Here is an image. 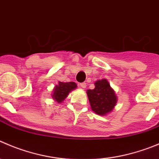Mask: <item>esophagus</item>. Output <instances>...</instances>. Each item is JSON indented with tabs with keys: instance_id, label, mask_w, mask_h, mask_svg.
Returning <instances> with one entry per match:
<instances>
[{
	"instance_id": "esophagus-1",
	"label": "esophagus",
	"mask_w": 159,
	"mask_h": 159,
	"mask_svg": "<svg viewBox=\"0 0 159 159\" xmlns=\"http://www.w3.org/2000/svg\"><path fill=\"white\" fill-rule=\"evenodd\" d=\"M80 87H82V88L85 89L86 87H87V84H86L85 82H84V83H80Z\"/></svg>"
}]
</instances>
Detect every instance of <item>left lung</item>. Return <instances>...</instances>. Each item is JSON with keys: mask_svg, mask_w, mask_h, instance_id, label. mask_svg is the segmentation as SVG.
<instances>
[{"mask_svg": "<svg viewBox=\"0 0 159 159\" xmlns=\"http://www.w3.org/2000/svg\"><path fill=\"white\" fill-rule=\"evenodd\" d=\"M94 85V89L87 91L91 109L96 114L105 116L115 108L117 103V97L105 79L96 81Z\"/></svg>", "mask_w": 159, "mask_h": 159, "instance_id": "left-lung-1", "label": "left lung"}]
</instances>
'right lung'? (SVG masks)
Listing matches in <instances>:
<instances>
[{
  "instance_id": "add662e5",
  "label": "right lung",
  "mask_w": 159,
  "mask_h": 159,
  "mask_svg": "<svg viewBox=\"0 0 159 159\" xmlns=\"http://www.w3.org/2000/svg\"><path fill=\"white\" fill-rule=\"evenodd\" d=\"M77 87V85L74 82H58V85L54 87L53 93L51 94L52 99L57 101L58 103H61L68 97L69 93Z\"/></svg>"
}]
</instances>
